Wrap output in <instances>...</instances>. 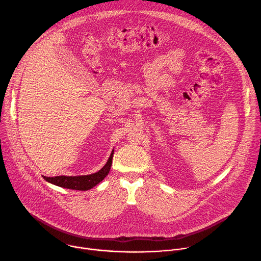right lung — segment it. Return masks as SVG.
<instances>
[{
	"mask_svg": "<svg viewBox=\"0 0 261 261\" xmlns=\"http://www.w3.org/2000/svg\"><path fill=\"white\" fill-rule=\"evenodd\" d=\"M113 151L110 154V157L104 167L97 173L84 175V176H57V177H45L42 176L45 181H48L54 185L68 188V189H76V191H88L99 184L109 173L111 164H112Z\"/></svg>",
	"mask_w": 261,
	"mask_h": 261,
	"instance_id": "right-lung-1",
	"label": "right lung"
}]
</instances>
